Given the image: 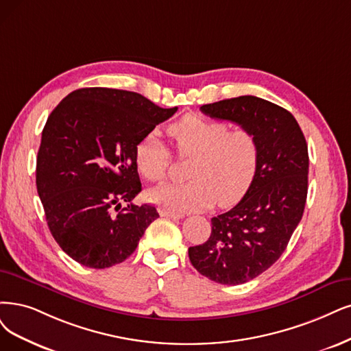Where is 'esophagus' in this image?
<instances>
[{
  "label": "esophagus",
  "mask_w": 351,
  "mask_h": 351,
  "mask_svg": "<svg viewBox=\"0 0 351 351\" xmlns=\"http://www.w3.org/2000/svg\"><path fill=\"white\" fill-rule=\"evenodd\" d=\"M159 214H160V217H166V218H176V219H179V218H184V217H185L184 214L173 213V211H166V210L159 211Z\"/></svg>",
  "instance_id": "esophagus-1"
}]
</instances>
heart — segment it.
Instances as JSON below:
<instances>
[{
  "mask_svg": "<svg viewBox=\"0 0 351 351\" xmlns=\"http://www.w3.org/2000/svg\"><path fill=\"white\" fill-rule=\"evenodd\" d=\"M180 158H189L184 184L150 189L147 198L172 211H197L239 202L257 175L261 143L247 127L230 128L226 121L188 114L167 128ZM136 166L150 182H162L171 166V152L158 134L143 137L134 150Z\"/></svg>",
  "mask_w": 351,
  "mask_h": 351,
  "instance_id": "obj_1",
  "label": "heart"
}]
</instances>
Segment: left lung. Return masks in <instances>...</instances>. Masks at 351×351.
<instances>
[{
	"label": "left lung",
	"mask_w": 351,
	"mask_h": 351,
	"mask_svg": "<svg viewBox=\"0 0 351 351\" xmlns=\"http://www.w3.org/2000/svg\"><path fill=\"white\" fill-rule=\"evenodd\" d=\"M201 111L247 127L261 143L257 175L243 199L211 218V236L189 247L192 266L221 285H241L274 265L300 224L308 193V146L295 117L276 104L243 95Z\"/></svg>",
	"instance_id": "8db88e82"
}]
</instances>
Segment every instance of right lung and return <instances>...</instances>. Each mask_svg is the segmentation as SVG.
I'll return each instance as SVG.
<instances>
[{
  "mask_svg": "<svg viewBox=\"0 0 351 351\" xmlns=\"http://www.w3.org/2000/svg\"><path fill=\"white\" fill-rule=\"evenodd\" d=\"M176 111L112 88L76 89L51 111L36 185L51 236L75 262L93 269L124 262L159 217L153 205L132 202L141 191L134 150Z\"/></svg>",
  "mask_w": 351,
  "mask_h": 351,
  "instance_id": "add662e5",
  "label": "right lung"
}]
</instances>
